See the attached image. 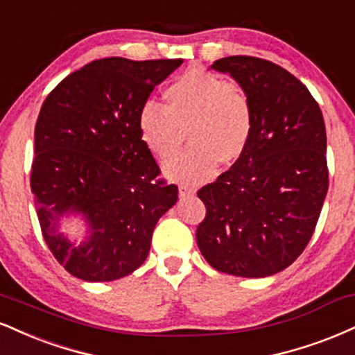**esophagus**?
<instances>
[{"mask_svg": "<svg viewBox=\"0 0 355 355\" xmlns=\"http://www.w3.org/2000/svg\"><path fill=\"white\" fill-rule=\"evenodd\" d=\"M178 193H180V196H191L195 195V189L190 185H180L178 187Z\"/></svg>", "mask_w": 355, "mask_h": 355, "instance_id": "esophagus-1", "label": "esophagus"}]
</instances>
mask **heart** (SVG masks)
<instances>
[{
	"instance_id": "b5f03b06",
	"label": "heart",
	"mask_w": 355,
	"mask_h": 355,
	"mask_svg": "<svg viewBox=\"0 0 355 355\" xmlns=\"http://www.w3.org/2000/svg\"><path fill=\"white\" fill-rule=\"evenodd\" d=\"M164 105L145 102L139 110V132L145 147L159 159L180 150L189 132L191 147L165 164L172 180L196 183L221 162L245 153L253 135L254 112L241 84L215 72L190 67L165 85Z\"/></svg>"
}]
</instances>
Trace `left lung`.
I'll return each instance as SVG.
<instances>
[{
	"label": "left lung",
	"mask_w": 355,
	"mask_h": 355,
	"mask_svg": "<svg viewBox=\"0 0 355 355\" xmlns=\"http://www.w3.org/2000/svg\"><path fill=\"white\" fill-rule=\"evenodd\" d=\"M211 69L228 72L246 89L254 125L232 168L198 190L207 215L196 243L216 271L276 275L304 251L326 198L322 112L300 79L266 59L230 55Z\"/></svg>",
	"instance_id": "obj_1"
}]
</instances>
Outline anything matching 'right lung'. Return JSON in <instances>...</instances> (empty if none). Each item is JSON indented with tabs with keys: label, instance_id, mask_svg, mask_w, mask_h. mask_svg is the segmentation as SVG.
Returning <instances> with one entry per match:
<instances>
[{
	"label": "right lung",
	"instance_id": "right-lung-1",
	"mask_svg": "<svg viewBox=\"0 0 355 355\" xmlns=\"http://www.w3.org/2000/svg\"><path fill=\"white\" fill-rule=\"evenodd\" d=\"M182 59L105 58L62 79L37 115L31 190L44 241L79 279L102 283L134 272L157 221L178 198L139 132V110ZM80 212L89 236L74 247L58 233Z\"/></svg>",
	"mask_w": 355,
	"mask_h": 355
}]
</instances>
